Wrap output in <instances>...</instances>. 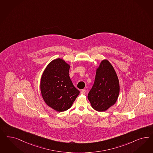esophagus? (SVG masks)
Returning <instances> with one entry per match:
<instances>
[{
    "label": "esophagus",
    "instance_id": "esophagus-1",
    "mask_svg": "<svg viewBox=\"0 0 153 153\" xmlns=\"http://www.w3.org/2000/svg\"><path fill=\"white\" fill-rule=\"evenodd\" d=\"M80 93H81V94H86V90L85 89H82Z\"/></svg>",
    "mask_w": 153,
    "mask_h": 153
}]
</instances>
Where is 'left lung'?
Returning a JSON list of instances; mask_svg holds the SVG:
<instances>
[{
	"mask_svg": "<svg viewBox=\"0 0 153 153\" xmlns=\"http://www.w3.org/2000/svg\"><path fill=\"white\" fill-rule=\"evenodd\" d=\"M119 93L117 75L109 61L104 59L96 70L94 85L88 94L89 101L94 110L105 111L116 102Z\"/></svg>",
	"mask_w": 153,
	"mask_h": 153,
	"instance_id": "1",
	"label": "left lung"
}]
</instances>
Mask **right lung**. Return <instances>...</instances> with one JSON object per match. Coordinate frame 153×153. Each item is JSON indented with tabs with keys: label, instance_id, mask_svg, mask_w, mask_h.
Instances as JSON below:
<instances>
[{
	"label": "right lung",
	"instance_id": "1",
	"mask_svg": "<svg viewBox=\"0 0 153 153\" xmlns=\"http://www.w3.org/2000/svg\"><path fill=\"white\" fill-rule=\"evenodd\" d=\"M70 66L62 59L51 62L45 69L40 81V90L45 102L59 112L70 108L79 91L69 76Z\"/></svg>",
	"mask_w": 153,
	"mask_h": 153
}]
</instances>
